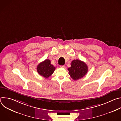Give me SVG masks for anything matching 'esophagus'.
Returning <instances> with one entry per match:
<instances>
[{
  "label": "esophagus",
  "instance_id": "esophagus-1",
  "mask_svg": "<svg viewBox=\"0 0 121 121\" xmlns=\"http://www.w3.org/2000/svg\"><path fill=\"white\" fill-rule=\"evenodd\" d=\"M61 67H63V68H65V65H60Z\"/></svg>",
  "mask_w": 121,
  "mask_h": 121
}]
</instances>
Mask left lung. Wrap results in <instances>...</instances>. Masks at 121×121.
<instances>
[{
	"mask_svg": "<svg viewBox=\"0 0 121 121\" xmlns=\"http://www.w3.org/2000/svg\"><path fill=\"white\" fill-rule=\"evenodd\" d=\"M69 75L74 80L83 78L88 71V67L86 64L78 59L74 60L71 63V67L68 68Z\"/></svg>",
	"mask_w": 121,
	"mask_h": 121,
	"instance_id": "1",
	"label": "left lung"
}]
</instances>
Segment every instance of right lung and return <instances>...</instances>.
<instances>
[{"instance_id":"right-lung-1","label":"right lung","mask_w":121,"mask_h":121,"mask_svg":"<svg viewBox=\"0 0 121 121\" xmlns=\"http://www.w3.org/2000/svg\"><path fill=\"white\" fill-rule=\"evenodd\" d=\"M56 67L51 64L50 60L47 59L40 63L37 66V72L45 78L52 75Z\"/></svg>"}]
</instances>
